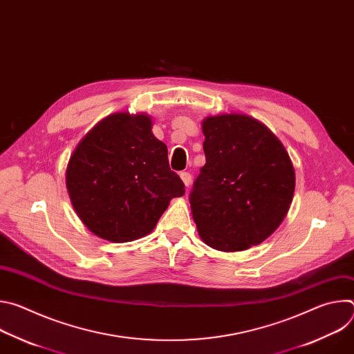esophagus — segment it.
<instances>
[{
    "mask_svg": "<svg viewBox=\"0 0 354 354\" xmlns=\"http://www.w3.org/2000/svg\"><path fill=\"white\" fill-rule=\"evenodd\" d=\"M180 179L183 180V183H185L186 187L190 186V183H192V175H190L189 172H180Z\"/></svg>",
    "mask_w": 354,
    "mask_h": 354,
    "instance_id": "esophagus-1",
    "label": "esophagus"
}]
</instances>
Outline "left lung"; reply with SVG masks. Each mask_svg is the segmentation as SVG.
Here are the masks:
<instances>
[{
	"label": "left lung",
	"instance_id": "1",
	"mask_svg": "<svg viewBox=\"0 0 354 354\" xmlns=\"http://www.w3.org/2000/svg\"><path fill=\"white\" fill-rule=\"evenodd\" d=\"M206 164L189 196L200 238L223 252L270 236L290 209L295 174L280 140L246 115L203 120Z\"/></svg>",
	"mask_w": 354,
	"mask_h": 354
}]
</instances>
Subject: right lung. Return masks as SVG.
<instances>
[{
	"instance_id": "right-lung-1",
	"label": "right lung",
	"mask_w": 354,
	"mask_h": 354,
	"mask_svg": "<svg viewBox=\"0 0 354 354\" xmlns=\"http://www.w3.org/2000/svg\"><path fill=\"white\" fill-rule=\"evenodd\" d=\"M147 115L115 113L77 145L66 185L86 228L112 242H129L154 230L171 198L185 194L171 171L167 145L154 137Z\"/></svg>"
}]
</instances>
